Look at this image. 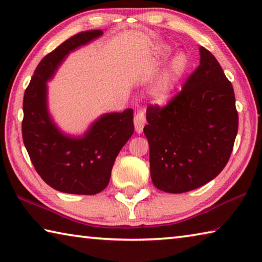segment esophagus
Instances as JSON below:
<instances>
[{
    "label": "esophagus",
    "instance_id": "esophagus-1",
    "mask_svg": "<svg viewBox=\"0 0 262 262\" xmlns=\"http://www.w3.org/2000/svg\"><path fill=\"white\" fill-rule=\"evenodd\" d=\"M145 122H147V120H145V112L143 110H139L135 113V117H134V126L137 134H141V133L143 132V127L145 125Z\"/></svg>",
    "mask_w": 262,
    "mask_h": 262
}]
</instances>
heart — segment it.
Segmentation results:
<instances>
[{"instance_id": "1", "label": "heart", "mask_w": 262, "mask_h": 262, "mask_svg": "<svg viewBox=\"0 0 262 262\" xmlns=\"http://www.w3.org/2000/svg\"><path fill=\"white\" fill-rule=\"evenodd\" d=\"M162 53L164 56H168L171 54L170 47H163ZM189 68V60L185 53H179L173 59L171 63L168 64L167 69L158 79L156 84L154 85V95L159 100L166 99L171 92L174 90V88L178 85V83L181 81L187 70Z\"/></svg>"}]
</instances>
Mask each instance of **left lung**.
<instances>
[{
	"mask_svg": "<svg viewBox=\"0 0 262 262\" xmlns=\"http://www.w3.org/2000/svg\"><path fill=\"white\" fill-rule=\"evenodd\" d=\"M144 127L154 185L166 193L201 187L221 173L232 152L238 112L231 82L200 47V64L166 106L150 105Z\"/></svg>",
	"mask_w": 262,
	"mask_h": 262,
	"instance_id": "1",
	"label": "left lung"
}]
</instances>
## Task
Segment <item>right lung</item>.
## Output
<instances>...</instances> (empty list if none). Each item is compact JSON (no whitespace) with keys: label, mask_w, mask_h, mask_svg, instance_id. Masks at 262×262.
Returning a JSON list of instances; mask_svg holds the SVG:
<instances>
[{"label":"right lung","mask_w":262,"mask_h":262,"mask_svg":"<svg viewBox=\"0 0 262 262\" xmlns=\"http://www.w3.org/2000/svg\"><path fill=\"white\" fill-rule=\"evenodd\" d=\"M100 35L101 30L85 31L62 42L40 61L24 94V145L41 179L63 193L101 192L108 185L119 151L134 133L132 108L103 114L82 136L64 134L48 111L47 82L70 52Z\"/></svg>","instance_id":"obj_1"}]
</instances>
